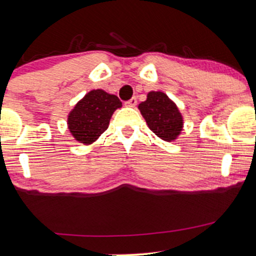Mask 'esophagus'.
Returning a JSON list of instances; mask_svg holds the SVG:
<instances>
[{"mask_svg": "<svg viewBox=\"0 0 256 256\" xmlns=\"http://www.w3.org/2000/svg\"><path fill=\"white\" fill-rule=\"evenodd\" d=\"M125 104L128 106V107H134V106L137 104V98H132L128 100V101H126Z\"/></svg>", "mask_w": 256, "mask_h": 256, "instance_id": "esophagus-1", "label": "esophagus"}]
</instances>
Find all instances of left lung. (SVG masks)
Segmentation results:
<instances>
[{"label":"left lung","mask_w":256,"mask_h":256,"mask_svg":"<svg viewBox=\"0 0 256 256\" xmlns=\"http://www.w3.org/2000/svg\"><path fill=\"white\" fill-rule=\"evenodd\" d=\"M149 128L161 140L171 142L183 128V118L177 106L161 91H150L138 106Z\"/></svg>","instance_id":"8db88e82"}]
</instances>
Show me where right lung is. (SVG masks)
<instances>
[{"label":"right lung","instance_id":"add662e5","mask_svg":"<svg viewBox=\"0 0 256 256\" xmlns=\"http://www.w3.org/2000/svg\"><path fill=\"white\" fill-rule=\"evenodd\" d=\"M120 107L118 96L101 89L91 90L70 113V131L78 142L91 144L107 130L112 114Z\"/></svg>","mask_w":256,"mask_h":256}]
</instances>
